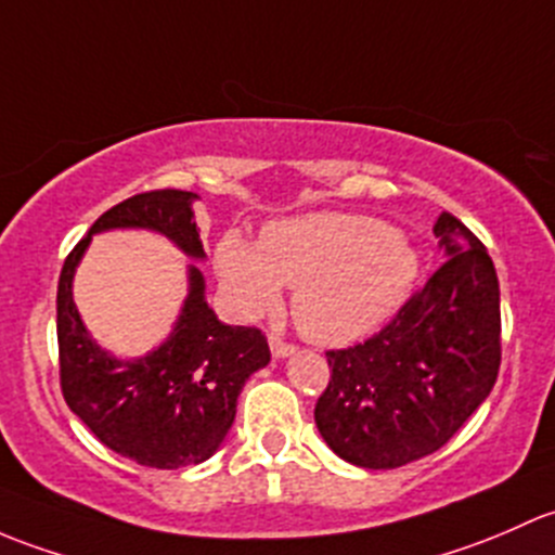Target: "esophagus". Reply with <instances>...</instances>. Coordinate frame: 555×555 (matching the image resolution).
<instances>
[{
  "label": "esophagus",
  "instance_id": "obj_1",
  "mask_svg": "<svg viewBox=\"0 0 555 555\" xmlns=\"http://www.w3.org/2000/svg\"><path fill=\"white\" fill-rule=\"evenodd\" d=\"M270 350H272V358H288L296 347L288 345V341L278 339V336H270Z\"/></svg>",
  "mask_w": 555,
  "mask_h": 555
}]
</instances>
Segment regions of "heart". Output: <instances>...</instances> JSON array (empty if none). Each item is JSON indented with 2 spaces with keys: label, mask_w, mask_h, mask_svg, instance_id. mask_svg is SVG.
Listing matches in <instances>:
<instances>
[{
  "label": "heart",
  "mask_w": 555,
  "mask_h": 555,
  "mask_svg": "<svg viewBox=\"0 0 555 555\" xmlns=\"http://www.w3.org/2000/svg\"><path fill=\"white\" fill-rule=\"evenodd\" d=\"M216 275L243 318L272 312L296 288L294 318L307 339L341 347L374 334L398 312L420 272L411 240L356 214H305L264 227L259 245L227 232Z\"/></svg>",
  "instance_id": "b5f03b06"
}]
</instances>
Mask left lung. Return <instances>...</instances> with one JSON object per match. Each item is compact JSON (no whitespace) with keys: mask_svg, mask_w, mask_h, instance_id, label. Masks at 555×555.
Listing matches in <instances>:
<instances>
[{"mask_svg":"<svg viewBox=\"0 0 555 555\" xmlns=\"http://www.w3.org/2000/svg\"><path fill=\"white\" fill-rule=\"evenodd\" d=\"M447 261L369 341L325 352L315 425L336 456L392 470L433 454L489 398L500 371V283L483 243L438 216Z\"/></svg>","mask_w":555,"mask_h":555,"instance_id":"1","label":"left lung"}]
</instances>
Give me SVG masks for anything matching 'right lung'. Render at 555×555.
<instances>
[{"instance_id":"right-lung-1","label":"right lung","mask_w":555,"mask_h":555,"mask_svg":"<svg viewBox=\"0 0 555 555\" xmlns=\"http://www.w3.org/2000/svg\"><path fill=\"white\" fill-rule=\"evenodd\" d=\"M194 192L157 190L108 208L66 256L59 280L61 390L104 447L157 470L199 465L224 443L237 396L270 363L259 328L227 325L205 301V278L186 267V299L168 339L141 358H117L90 336L74 305V272L93 235L150 230L194 261L205 259Z\"/></svg>"}]
</instances>
